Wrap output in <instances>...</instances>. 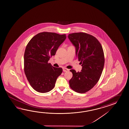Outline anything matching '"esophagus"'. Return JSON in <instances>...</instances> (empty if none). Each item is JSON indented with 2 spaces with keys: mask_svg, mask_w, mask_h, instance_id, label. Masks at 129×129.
Listing matches in <instances>:
<instances>
[{
  "mask_svg": "<svg viewBox=\"0 0 129 129\" xmlns=\"http://www.w3.org/2000/svg\"><path fill=\"white\" fill-rule=\"evenodd\" d=\"M69 71V69H67V68H63V72H68Z\"/></svg>",
  "mask_w": 129,
  "mask_h": 129,
  "instance_id": "1",
  "label": "esophagus"
}]
</instances>
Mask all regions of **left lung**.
<instances>
[{"label": "left lung", "mask_w": 129, "mask_h": 129, "mask_svg": "<svg viewBox=\"0 0 129 129\" xmlns=\"http://www.w3.org/2000/svg\"><path fill=\"white\" fill-rule=\"evenodd\" d=\"M68 39L76 49L80 61V72L70 70L73 77L69 80L71 88L79 93H85L92 88L99 80L105 63L102 46L95 37L85 33L69 34Z\"/></svg>", "instance_id": "left-lung-1"}]
</instances>
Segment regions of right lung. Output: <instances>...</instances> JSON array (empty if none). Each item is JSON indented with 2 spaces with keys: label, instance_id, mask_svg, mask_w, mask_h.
I'll use <instances>...</instances> for the list:
<instances>
[{
  "label": "right lung",
  "instance_id": "1",
  "mask_svg": "<svg viewBox=\"0 0 129 129\" xmlns=\"http://www.w3.org/2000/svg\"><path fill=\"white\" fill-rule=\"evenodd\" d=\"M66 39L65 34L44 32L32 38L25 50L24 71L32 87L37 92H48L53 88L62 72L48 61Z\"/></svg>",
  "mask_w": 129,
  "mask_h": 129
}]
</instances>
